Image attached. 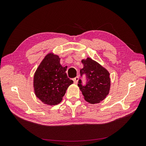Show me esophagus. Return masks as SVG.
I'll return each mask as SVG.
<instances>
[{"instance_id": "obj_1", "label": "esophagus", "mask_w": 146, "mask_h": 146, "mask_svg": "<svg viewBox=\"0 0 146 146\" xmlns=\"http://www.w3.org/2000/svg\"><path fill=\"white\" fill-rule=\"evenodd\" d=\"M78 79H79V77L78 76H77L76 77H75L73 78V81L75 83H77L78 81Z\"/></svg>"}]
</instances>
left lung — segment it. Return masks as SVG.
Returning <instances> with one entry per match:
<instances>
[{
    "instance_id": "obj_1",
    "label": "left lung",
    "mask_w": 146,
    "mask_h": 146,
    "mask_svg": "<svg viewBox=\"0 0 146 146\" xmlns=\"http://www.w3.org/2000/svg\"><path fill=\"white\" fill-rule=\"evenodd\" d=\"M83 68L80 69V76H86V83L83 85L81 79L78 80L80 88L84 99L91 104L99 103L107 96L110 91V78L109 72L90 58L83 60Z\"/></svg>"
}]
</instances>
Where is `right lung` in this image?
I'll use <instances>...</instances> for the list:
<instances>
[{"instance_id": "obj_1", "label": "right lung", "mask_w": 146, "mask_h": 146, "mask_svg": "<svg viewBox=\"0 0 146 146\" xmlns=\"http://www.w3.org/2000/svg\"><path fill=\"white\" fill-rule=\"evenodd\" d=\"M58 56L49 54L39 64L34 76V89L37 98L44 104L60 103L66 91L73 81L60 63Z\"/></svg>"}]
</instances>
